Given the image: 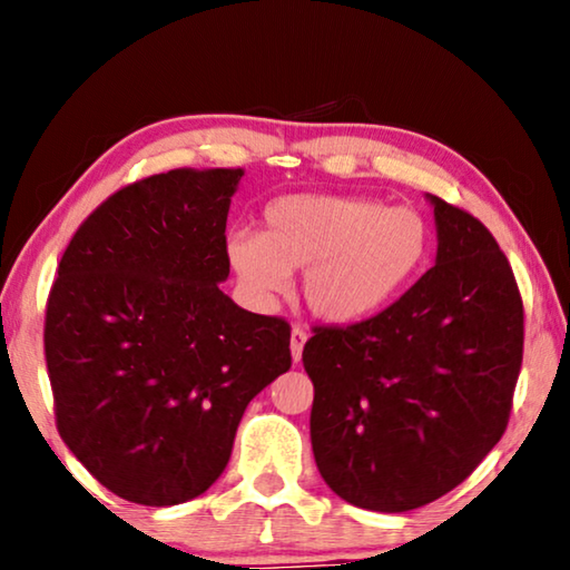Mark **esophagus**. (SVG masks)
Segmentation results:
<instances>
[{"mask_svg":"<svg viewBox=\"0 0 570 570\" xmlns=\"http://www.w3.org/2000/svg\"><path fill=\"white\" fill-rule=\"evenodd\" d=\"M306 340H308V334L302 330V326H294V330H292V356H294V362H302V352H304Z\"/></svg>","mask_w":570,"mask_h":570,"instance_id":"obj_1","label":"esophagus"}]
</instances>
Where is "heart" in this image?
Masks as SVG:
<instances>
[{
  "label": "heart",
  "instance_id": "1",
  "mask_svg": "<svg viewBox=\"0 0 570 570\" xmlns=\"http://www.w3.org/2000/svg\"><path fill=\"white\" fill-rule=\"evenodd\" d=\"M430 258V224L417 208L366 196L276 198L264 230H234L228 262L248 292L268 302L304 272L308 312L332 324L380 314L417 282Z\"/></svg>",
  "mask_w": 570,
  "mask_h": 570
}]
</instances>
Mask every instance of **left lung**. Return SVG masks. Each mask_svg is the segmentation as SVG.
Segmentation results:
<instances>
[{
  "instance_id": "left-lung-1",
  "label": "left lung",
  "mask_w": 570,
  "mask_h": 570,
  "mask_svg": "<svg viewBox=\"0 0 570 570\" xmlns=\"http://www.w3.org/2000/svg\"><path fill=\"white\" fill-rule=\"evenodd\" d=\"M438 258L384 312L314 326L312 448L346 503L404 513L458 488L503 438L523 364V298L480 220L438 196Z\"/></svg>"
}]
</instances>
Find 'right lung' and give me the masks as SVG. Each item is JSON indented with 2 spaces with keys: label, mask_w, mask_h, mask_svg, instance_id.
Listing matches in <instances>:
<instances>
[{
  "label": "right lung",
  "mask_w": 570,
  "mask_h": 570,
  "mask_svg": "<svg viewBox=\"0 0 570 570\" xmlns=\"http://www.w3.org/2000/svg\"><path fill=\"white\" fill-rule=\"evenodd\" d=\"M244 170L178 168L112 193L47 298L57 432L110 493L178 505L214 485L248 402L292 366V326L220 292Z\"/></svg>",
  "instance_id": "right-lung-1"
}]
</instances>
